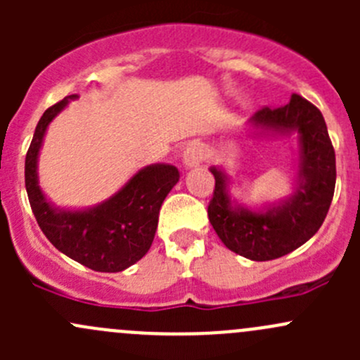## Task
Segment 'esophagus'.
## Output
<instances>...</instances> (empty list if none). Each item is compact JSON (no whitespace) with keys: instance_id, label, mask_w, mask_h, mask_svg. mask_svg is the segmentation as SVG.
Returning a JSON list of instances; mask_svg holds the SVG:
<instances>
[{"instance_id":"obj_1","label":"esophagus","mask_w":360,"mask_h":360,"mask_svg":"<svg viewBox=\"0 0 360 360\" xmlns=\"http://www.w3.org/2000/svg\"><path fill=\"white\" fill-rule=\"evenodd\" d=\"M202 160H203V151L200 146H197V144H191V146H188L186 151H184V155H183L184 165L190 167V169L200 165Z\"/></svg>"}]
</instances>
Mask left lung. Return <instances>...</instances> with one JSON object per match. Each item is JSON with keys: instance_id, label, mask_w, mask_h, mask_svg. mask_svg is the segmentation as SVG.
Here are the masks:
<instances>
[{"instance_id": "8db88e82", "label": "left lung", "mask_w": 360, "mask_h": 360, "mask_svg": "<svg viewBox=\"0 0 360 360\" xmlns=\"http://www.w3.org/2000/svg\"><path fill=\"white\" fill-rule=\"evenodd\" d=\"M256 129L297 132L300 181L291 198L263 212L233 205L223 170L212 167L214 186L209 221L217 237L233 252L252 261H270L310 240L328 216L336 184L335 148L324 116L297 94L281 108H261L250 118Z\"/></svg>"}]
</instances>
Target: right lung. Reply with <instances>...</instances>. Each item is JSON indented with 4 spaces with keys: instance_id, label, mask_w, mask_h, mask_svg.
<instances>
[{
    "instance_id": "1",
    "label": "right lung",
    "mask_w": 360,
    "mask_h": 360,
    "mask_svg": "<svg viewBox=\"0 0 360 360\" xmlns=\"http://www.w3.org/2000/svg\"><path fill=\"white\" fill-rule=\"evenodd\" d=\"M69 96L43 112L25 155V190L32 214L45 237L71 259L96 271L132 266L153 244L158 212L179 181L174 165L155 163L141 169L110 200L86 210L56 209L38 186V153L49 123L68 106Z\"/></svg>"
}]
</instances>
